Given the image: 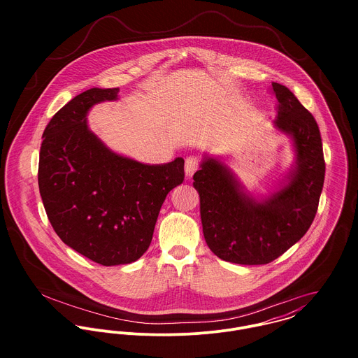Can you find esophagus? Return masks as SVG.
Returning <instances> with one entry per match:
<instances>
[{
  "instance_id": "34e87169",
  "label": "esophagus",
  "mask_w": 358,
  "mask_h": 358,
  "mask_svg": "<svg viewBox=\"0 0 358 358\" xmlns=\"http://www.w3.org/2000/svg\"><path fill=\"white\" fill-rule=\"evenodd\" d=\"M200 166V161L197 157H187L186 162H185V173L187 178H192L194 175V172L199 169Z\"/></svg>"
}]
</instances>
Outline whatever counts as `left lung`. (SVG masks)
I'll use <instances>...</instances> for the list:
<instances>
[{
	"mask_svg": "<svg viewBox=\"0 0 358 358\" xmlns=\"http://www.w3.org/2000/svg\"><path fill=\"white\" fill-rule=\"evenodd\" d=\"M271 85L278 101L274 127L291 136L296 155L280 189L257 200L224 162L208 155L193 176L205 241L231 263L266 264L288 251L311 226L324 186L325 161L314 117L287 87Z\"/></svg>",
	"mask_w": 358,
	"mask_h": 358,
	"instance_id": "1",
	"label": "left lung"
}]
</instances>
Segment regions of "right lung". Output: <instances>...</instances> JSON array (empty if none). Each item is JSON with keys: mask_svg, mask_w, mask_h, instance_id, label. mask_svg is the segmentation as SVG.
<instances>
[{"mask_svg": "<svg viewBox=\"0 0 358 358\" xmlns=\"http://www.w3.org/2000/svg\"><path fill=\"white\" fill-rule=\"evenodd\" d=\"M118 88H91L64 104L44 131L38 187L59 238L102 264L143 255L166 194L185 179V159L142 164L111 152L88 128L96 103L117 101Z\"/></svg>", "mask_w": 358, "mask_h": 358, "instance_id": "add662e5", "label": "right lung"}]
</instances>
